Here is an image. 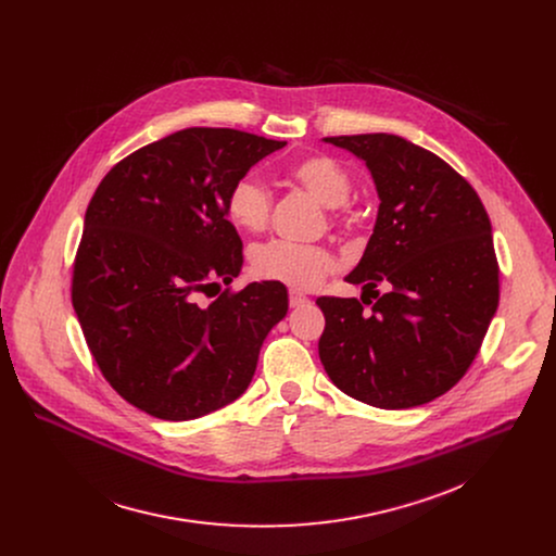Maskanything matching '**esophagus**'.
I'll use <instances>...</instances> for the list:
<instances>
[{"mask_svg": "<svg viewBox=\"0 0 556 556\" xmlns=\"http://www.w3.org/2000/svg\"><path fill=\"white\" fill-rule=\"evenodd\" d=\"M289 300H291V306H293V308H298V306H304L306 302H311V300H308L304 293H298V291H291Z\"/></svg>", "mask_w": 556, "mask_h": 556, "instance_id": "1", "label": "esophagus"}]
</instances>
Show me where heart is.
I'll return each mask as SVG.
<instances>
[{"label":"heart","instance_id":"obj_1","mask_svg":"<svg viewBox=\"0 0 556 556\" xmlns=\"http://www.w3.org/2000/svg\"><path fill=\"white\" fill-rule=\"evenodd\" d=\"M289 175L295 184L308 190L318 203L329 210L342 207L351 197V177L340 162L323 154L298 160ZM229 220L248 233H258L267 227L271 214V194L256 179L243 177L231 188L227 199ZM252 271L271 282H282L293 289H315L331 271L333 261L327 250L293 241H265L252 250Z\"/></svg>","mask_w":556,"mask_h":556}]
</instances>
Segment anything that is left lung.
Wrapping results in <instances>:
<instances>
[{
    "mask_svg": "<svg viewBox=\"0 0 556 556\" xmlns=\"http://www.w3.org/2000/svg\"><path fill=\"white\" fill-rule=\"evenodd\" d=\"M323 143L362 160L379 197L372 236L344 280L362 287V302L379 283L389 293L372 315L355 298H318L320 364L340 392L370 406L426 404L465 377L496 313L490 218L465 177L402 137Z\"/></svg>",
    "mask_w": 556,
    "mask_h": 556,
    "instance_id": "left-lung-1",
    "label": "left lung"
}]
</instances>
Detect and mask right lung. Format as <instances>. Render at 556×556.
Segmentation results:
<instances>
[{"instance_id": "1", "label": "right lung", "mask_w": 556, "mask_h": 556, "mask_svg": "<svg viewBox=\"0 0 556 556\" xmlns=\"http://www.w3.org/2000/svg\"><path fill=\"white\" fill-rule=\"evenodd\" d=\"M287 141L186 128L115 164L85 212L73 306L113 390L166 421L197 419L250 386L267 333L287 317L282 282L231 285L243 265L231 188Z\"/></svg>"}]
</instances>
